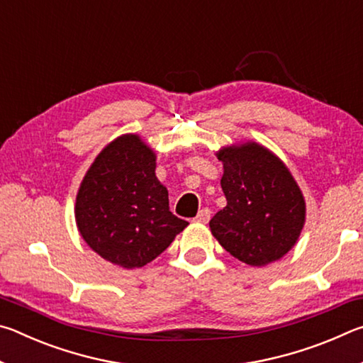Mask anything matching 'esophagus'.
Masks as SVG:
<instances>
[{
	"instance_id": "obj_1",
	"label": "esophagus",
	"mask_w": 363,
	"mask_h": 363,
	"mask_svg": "<svg viewBox=\"0 0 363 363\" xmlns=\"http://www.w3.org/2000/svg\"><path fill=\"white\" fill-rule=\"evenodd\" d=\"M210 218H211V211L208 210V208H203V210H200L199 214H196L195 220H196V223H208Z\"/></svg>"
}]
</instances>
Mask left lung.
<instances>
[{"mask_svg": "<svg viewBox=\"0 0 363 363\" xmlns=\"http://www.w3.org/2000/svg\"><path fill=\"white\" fill-rule=\"evenodd\" d=\"M220 187L227 205L214 214L210 229L225 251L248 266H266L284 257L298 242L306 201L284 162L256 143L223 147Z\"/></svg>", "mask_w": 363, "mask_h": 363, "instance_id": "obj_1", "label": "left lung"}]
</instances>
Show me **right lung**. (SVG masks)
I'll list each match as a JSON object with an SVG mask.
<instances>
[{"label": "right lung", "mask_w": 363, "mask_h": 363, "mask_svg": "<svg viewBox=\"0 0 363 363\" xmlns=\"http://www.w3.org/2000/svg\"><path fill=\"white\" fill-rule=\"evenodd\" d=\"M155 162L138 134H123L96 157L78 189L75 219L83 240L120 267L145 266L189 224L169 211Z\"/></svg>", "instance_id": "right-lung-1"}]
</instances>
